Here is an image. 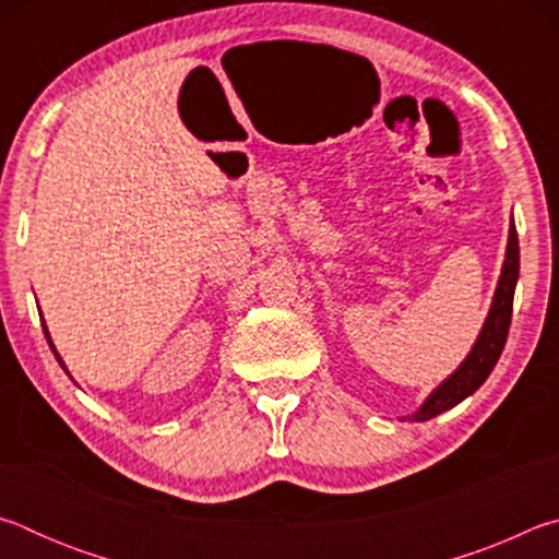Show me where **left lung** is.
Here are the masks:
<instances>
[{
  "label": "left lung",
  "mask_w": 559,
  "mask_h": 559,
  "mask_svg": "<svg viewBox=\"0 0 559 559\" xmlns=\"http://www.w3.org/2000/svg\"><path fill=\"white\" fill-rule=\"evenodd\" d=\"M518 273H520V246H518L515 224L510 222L503 271H500L496 296H493V302H490L488 318L484 328H480L476 345L471 347L468 357L459 365V370L451 377H447V380H443L437 390L427 396V402H424L419 409L409 416L412 421H429L441 412H449L451 406H456L459 402H463L466 396L476 392L478 386L488 380V374L493 372L498 357L506 347L510 318H513V296H515Z\"/></svg>",
  "instance_id": "8db88e82"
}]
</instances>
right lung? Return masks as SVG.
<instances>
[{
    "instance_id": "right-lung-1",
    "label": "right lung",
    "mask_w": 559,
    "mask_h": 559,
    "mask_svg": "<svg viewBox=\"0 0 559 559\" xmlns=\"http://www.w3.org/2000/svg\"><path fill=\"white\" fill-rule=\"evenodd\" d=\"M44 333H46V340H49V345H51V349H53V355H56V359H59V365H61V367H63V370H66L63 359L59 357V353H56V347H53V343H51V337H49V330H46V323H44ZM66 372H69V370H66Z\"/></svg>"
}]
</instances>
